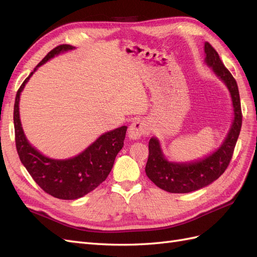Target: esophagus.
Segmentation results:
<instances>
[{"mask_svg":"<svg viewBox=\"0 0 257 257\" xmlns=\"http://www.w3.org/2000/svg\"><path fill=\"white\" fill-rule=\"evenodd\" d=\"M148 134V125L144 120H135L132 122L128 128V136L133 139L141 138L142 136Z\"/></svg>","mask_w":257,"mask_h":257,"instance_id":"1","label":"esophagus"}]
</instances>
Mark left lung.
Segmentation results:
<instances>
[{
	"instance_id": "1",
	"label": "left lung",
	"mask_w": 257,
	"mask_h": 257,
	"mask_svg": "<svg viewBox=\"0 0 257 257\" xmlns=\"http://www.w3.org/2000/svg\"><path fill=\"white\" fill-rule=\"evenodd\" d=\"M205 52L206 63L212 67L213 72L225 82L230 92L235 111L234 122L220 149L208 158L190 164H177L168 162L162 153L158 139L154 137L150 139L146 174L155 185L169 193L197 191L220 178L229 165L240 134L242 112L237 82L223 64L219 53L208 42L205 43Z\"/></svg>"
}]
</instances>
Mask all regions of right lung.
Returning a JSON list of instances; mask_svg holds the SVG:
<instances>
[{
    "instance_id": "right-lung-1",
    "label": "right lung",
    "mask_w": 257,
    "mask_h": 257,
    "mask_svg": "<svg viewBox=\"0 0 257 257\" xmlns=\"http://www.w3.org/2000/svg\"><path fill=\"white\" fill-rule=\"evenodd\" d=\"M73 48V46L66 44L57 46L47 53L36 68L56 54ZM32 74L33 72L22 82L15 99V142L19 159L33 180L49 195L60 199L80 198L106 180L111 172L116 154L122 149L127 126H121L105 133L88 149L73 159L60 161L44 157L28 143L19 119L20 93Z\"/></svg>"
}]
</instances>
